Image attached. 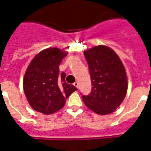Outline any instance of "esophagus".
Listing matches in <instances>:
<instances>
[{
  "mask_svg": "<svg viewBox=\"0 0 151 151\" xmlns=\"http://www.w3.org/2000/svg\"><path fill=\"white\" fill-rule=\"evenodd\" d=\"M73 85H74L77 88H78V81L74 82V83H73Z\"/></svg>",
  "mask_w": 151,
  "mask_h": 151,
  "instance_id": "1",
  "label": "esophagus"
}]
</instances>
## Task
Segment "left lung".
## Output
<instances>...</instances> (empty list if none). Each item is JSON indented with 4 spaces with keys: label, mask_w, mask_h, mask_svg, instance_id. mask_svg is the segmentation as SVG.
Returning <instances> with one entry per match:
<instances>
[{
    "label": "left lung",
    "mask_w": 151,
    "mask_h": 151,
    "mask_svg": "<svg viewBox=\"0 0 151 151\" xmlns=\"http://www.w3.org/2000/svg\"><path fill=\"white\" fill-rule=\"evenodd\" d=\"M91 81V91L82 95L87 107L99 115L113 112L124 100L128 88L122 61L113 50L97 46L84 51Z\"/></svg>",
    "instance_id": "8db88e82"
}]
</instances>
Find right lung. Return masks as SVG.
<instances>
[{
    "mask_svg": "<svg viewBox=\"0 0 151 151\" xmlns=\"http://www.w3.org/2000/svg\"><path fill=\"white\" fill-rule=\"evenodd\" d=\"M67 52L48 48L39 52L27 68L23 79L24 95L35 111L45 115L54 113L64 106L78 88L66 83V73L59 74V66Z\"/></svg>",
    "mask_w": 151,
    "mask_h": 151,
    "instance_id": "1",
    "label": "right lung"
}]
</instances>
